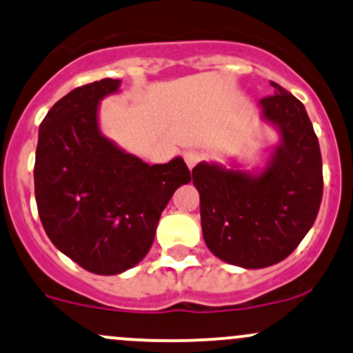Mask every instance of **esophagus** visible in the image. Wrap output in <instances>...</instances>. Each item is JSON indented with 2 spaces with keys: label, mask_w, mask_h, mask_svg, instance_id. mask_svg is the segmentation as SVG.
<instances>
[{
  "label": "esophagus",
  "mask_w": 353,
  "mask_h": 353,
  "mask_svg": "<svg viewBox=\"0 0 353 353\" xmlns=\"http://www.w3.org/2000/svg\"><path fill=\"white\" fill-rule=\"evenodd\" d=\"M201 159H203V154H201L199 150L189 149V150H185V152H184V161H185V164H188L189 169L194 168V165L201 161Z\"/></svg>",
  "instance_id": "34e87169"
}]
</instances>
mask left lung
Masks as SVG:
<instances>
[{
  "instance_id": "8db88e82",
  "label": "left lung",
  "mask_w": 353,
  "mask_h": 353,
  "mask_svg": "<svg viewBox=\"0 0 353 353\" xmlns=\"http://www.w3.org/2000/svg\"><path fill=\"white\" fill-rule=\"evenodd\" d=\"M259 117L278 132L263 169L203 161L192 169L203 238L214 256L246 270L283 261L319 214L323 174L319 139L305 105L271 82Z\"/></svg>"
}]
</instances>
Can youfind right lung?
Here are the masks:
<instances>
[{
    "label": "right lung",
    "instance_id": "add662e5",
    "mask_svg": "<svg viewBox=\"0 0 353 353\" xmlns=\"http://www.w3.org/2000/svg\"><path fill=\"white\" fill-rule=\"evenodd\" d=\"M120 80L75 88L48 110L38 130L34 197L50 241L95 274L141 263L162 211L191 181L183 157L149 165L100 130V102Z\"/></svg>",
    "mask_w": 353,
    "mask_h": 353
}]
</instances>
